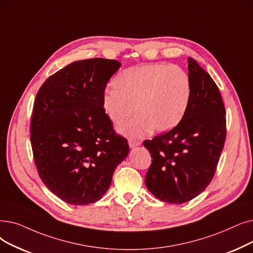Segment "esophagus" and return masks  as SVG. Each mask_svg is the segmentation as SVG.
I'll return each instance as SVG.
<instances>
[{
    "instance_id": "34e87169",
    "label": "esophagus",
    "mask_w": 253,
    "mask_h": 253,
    "mask_svg": "<svg viewBox=\"0 0 253 253\" xmlns=\"http://www.w3.org/2000/svg\"><path fill=\"white\" fill-rule=\"evenodd\" d=\"M128 144H129V147L131 149H133V148H135V147L140 145V141L137 140V139H134V138H129L128 139Z\"/></svg>"
}]
</instances>
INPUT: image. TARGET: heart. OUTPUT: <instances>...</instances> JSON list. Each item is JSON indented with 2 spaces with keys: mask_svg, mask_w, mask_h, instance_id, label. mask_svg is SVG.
I'll list each match as a JSON object with an SVG mask.
<instances>
[{
  "mask_svg": "<svg viewBox=\"0 0 253 253\" xmlns=\"http://www.w3.org/2000/svg\"><path fill=\"white\" fill-rule=\"evenodd\" d=\"M114 87L102 96L103 109L115 125L133 111L135 115L119 127L120 133L132 138L144 136L151 128L156 132L173 128L187 109L192 91L187 72L161 63L135 65L121 71Z\"/></svg>",
  "mask_w": 253,
  "mask_h": 253,
  "instance_id": "1",
  "label": "heart"
}]
</instances>
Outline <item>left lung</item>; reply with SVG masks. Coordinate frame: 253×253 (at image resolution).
<instances>
[{
	"mask_svg": "<svg viewBox=\"0 0 253 253\" xmlns=\"http://www.w3.org/2000/svg\"><path fill=\"white\" fill-rule=\"evenodd\" d=\"M192 91L179 124L144 141L152 163L146 186L158 200L183 204L211 183L226 136L225 108L219 89L207 71L188 58Z\"/></svg>",
	"mask_w": 253,
	"mask_h": 253,
	"instance_id": "obj_1",
	"label": "left lung"
}]
</instances>
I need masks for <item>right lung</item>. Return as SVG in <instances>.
I'll use <instances>...</instances> for the list:
<instances>
[{"label": "right lung", "mask_w": 253, "mask_h": 253, "mask_svg": "<svg viewBox=\"0 0 253 253\" xmlns=\"http://www.w3.org/2000/svg\"><path fill=\"white\" fill-rule=\"evenodd\" d=\"M120 66L101 58L73 62L50 75L36 95L31 120L35 166L43 184L70 205L99 201L129 153L102 106L107 82Z\"/></svg>", "instance_id": "right-lung-1"}]
</instances>
